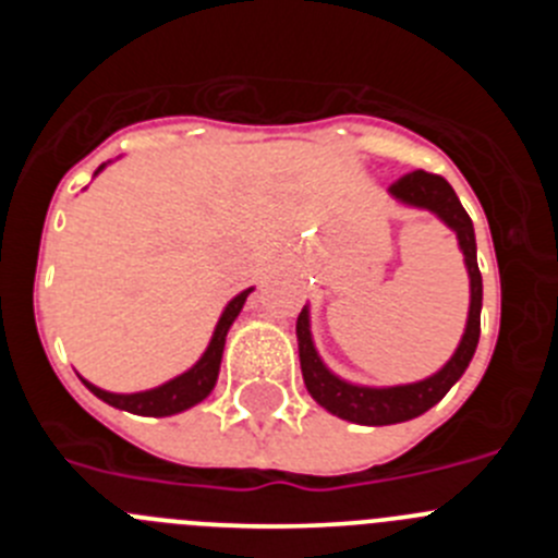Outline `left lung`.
<instances>
[{"mask_svg":"<svg viewBox=\"0 0 558 558\" xmlns=\"http://www.w3.org/2000/svg\"><path fill=\"white\" fill-rule=\"evenodd\" d=\"M399 204L416 206V209L433 211L438 220H445L458 236V245L463 251V263H466V274H470V318H466V329L458 343L456 354L447 360L445 366L438 368L433 377L418 379V383H408V386H388V388H368L354 386L340 379L338 374L329 372L324 366V360L318 357L313 347V332H310V310L304 307L295 322V335H299V360H302L304 386H307L310 397L322 408H327L335 416L354 422V425H397V422H408V418L422 416L430 411L436 402L445 399V393L456 386L461 374L470 366L472 354L477 349V338H481V304H483V279L477 270V248H475V229L466 215V209L458 201L456 190L447 184L441 175L425 170H413L393 181L388 190Z\"/></svg>","mask_w":558,"mask_h":558,"instance_id":"8db88e82","label":"left lung"}]
</instances>
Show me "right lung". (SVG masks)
Here are the masks:
<instances>
[{
  "instance_id": "1",
  "label": "right lung",
  "mask_w": 558,
  "mask_h": 558,
  "mask_svg": "<svg viewBox=\"0 0 558 558\" xmlns=\"http://www.w3.org/2000/svg\"><path fill=\"white\" fill-rule=\"evenodd\" d=\"M248 293H251V288L243 290L240 295H234V299L226 304L218 327H215V335H211V340H209V347H206V352L201 354L198 363H195L190 372L179 374V377H172L170 383H165V386L150 388V391H140V393L102 391V388L92 386L88 379H83V386L95 393V397H100L102 402H108V405L120 408V411H128V413H140V416H172V413H181V411H186V408L198 405V402H204V399L209 397L211 388H215V383H218L226 335H229V327L234 324V318L240 315V310H243Z\"/></svg>"
}]
</instances>
